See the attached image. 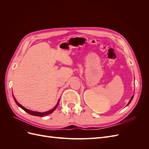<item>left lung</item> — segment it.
I'll return each mask as SVG.
<instances>
[{
  "label": "left lung",
  "instance_id": "obj_1",
  "mask_svg": "<svg viewBox=\"0 0 149 149\" xmlns=\"http://www.w3.org/2000/svg\"><path fill=\"white\" fill-rule=\"evenodd\" d=\"M133 97H134V95L131 97V98H130V101H129V102H128V104H127V106H127L130 103V102H131L132 101V99H133Z\"/></svg>",
  "mask_w": 149,
  "mask_h": 149
}]
</instances>
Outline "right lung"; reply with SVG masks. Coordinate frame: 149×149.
<instances>
[{
  "label": "right lung",
  "instance_id": "add662e5",
  "mask_svg": "<svg viewBox=\"0 0 149 149\" xmlns=\"http://www.w3.org/2000/svg\"><path fill=\"white\" fill-rule=\"evenodd\" d=\"M12 96H13V100H14L15 103L18 105V106H19L20 107H21L22 109L24 110L26 112H27V113H29V114H30V115L35 116H39V117L45 116H47V115H48V114H49L52 113V112L56 109V108L57 107V106H58V104H59V102H60V99H59V100H58V101L57 104H56V105L55 107H54L53 108V109H52L51 110H49V111H47V112H37V111H31V110H29V109H26V108L24 107L23 106H22V105L20 104H19V102H17V101L16 100V99L15 98V97H14V96H13V94H12Z\"/></svg>",
  "mask_w": 149,
  "mask_h": 149
}]
</instances>
